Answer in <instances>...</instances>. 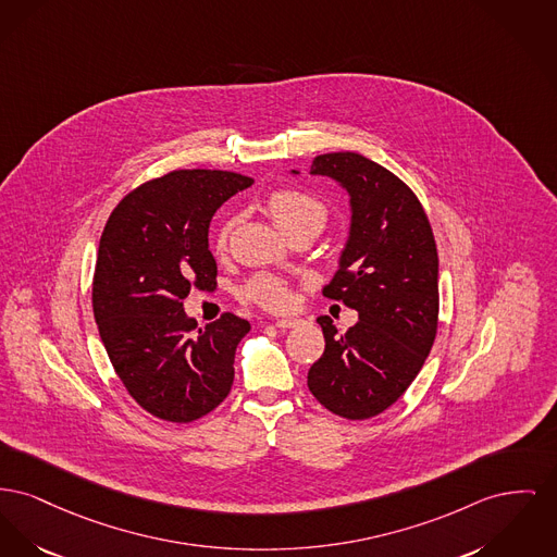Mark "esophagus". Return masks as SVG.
I'll use <instances>...</instances> for the list:
<instances>
[{
    "instance_id": "34e87169",
    "label": "esophagus",
    "mask_w": 557,
    "mask_h": 557,
    "mask_svg": "<svg viewBox=\"0 0 557 557\" xmlns=\"http://www.w3.org/2000/svg\"><path fill=\"white\" fill-rule=\"evenodd\" d=\"M298 324H300L298 320H277L275 322V326L280 327V330H288V327H295Z\"/></svg>"
}]
</instances>
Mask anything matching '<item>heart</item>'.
Instances as JSON below:
<instances>
[{
  "label": "heart",
  "mask_w": 557,
  "mask_h": 557,
  "mask_svg": "<svg viewBox=\"0 0 557 557\" xmlns=\"http://www.w3.org/2000/svg\"><path fill=\"white\" fill-rule=\"evenodd\" d=\"M267 210L273 221L286 231L290 237L298 233L318 235L326 227L330 219V206L324 197L311 194L300 187H277L267 197ZM235 225L233 216H225L214 231V248L225 250L230 244L231 231ZM242 296L261 305L269 311H286L293 307L290 286L273 275V273H257L244 286Z\"/></svg>",
  "instance_id": "b5f03b06"
}]
</instances>
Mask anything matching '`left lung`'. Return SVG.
I'll use <instances>...</instances> for the list:
<instances>
[{"label": "left lung", "mask_w": 557, "mask_h": 557, "mask_svg": "<svg viewBox=\"0 0 557 557\" xmlns=\"http://www.w3.org/2000/svg\"><path fill=\"white\" fill-rule=\"evenodd\" d=\"M313 174L351 194V235L324 296L356 309L341 332L322 315L326 349L309 368L313 397L347 421L385 412L421 372L437 334V246L414 191L360 153L318 156Z\"/></svg>", "instance_id": "8db88e82"}]
</instances>
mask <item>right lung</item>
<instances>
[{"label": "right lung", "mask_w": 557, "mask_h": 557, "mask_svg": "<svg viewBox=\"0 0 557 557\" xmlns=\"http://www.w3.org/2000/svg\"><path fill=\"white\" fill-rule=\"evenodd\" d=\"M252 183L225 170H172L132 189L107 219L92 311L115 374L156 419L191 423L230 395L235 349L250 324L227 311L197 326L183 298L191 286L216 288L210 221Z\"/></svg>", "instance_id": "obj_1"}]
</instances>
